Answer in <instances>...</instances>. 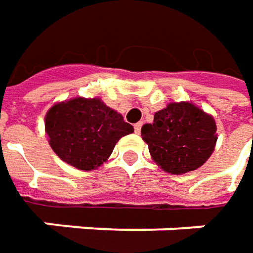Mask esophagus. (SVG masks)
<instances>
[{
    "label": "esophagus",
    "mask_w": 253,
    "mask_h": 253,
    "mask_svg": "<svg viewBox=\"0 0 253 253\" xmlns=\"http://www.w3.org/2000/svg\"><path fill=\"white\" fill-rule=\"evenodd\" d=\"M133 128H135V132H136V133H139V132H141V129H142V122H138V124H135V125H133Z\"/></svg>",
    "instance_id": "34e87169"
}]
</instances>
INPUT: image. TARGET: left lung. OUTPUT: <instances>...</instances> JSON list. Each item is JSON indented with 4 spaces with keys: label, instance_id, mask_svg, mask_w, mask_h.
<instances>
[{
    "label": "left lung",
    "instance_id": "1",
    "mask_svg": "<svg viewBox=\"0 0 253 253\" xmlns=\"http://www.w3.org/2000/svg\"><path fill=\"white\" fill-rule=\"evenodd\" d=\"M153 161L165 171L181 174L211 156L217 142L214 118L190 102H171L155 114L153 124L142 126Z\"/></svg>",
    "mask_w": 253,
    "mask_h": 253
}]
</instances>
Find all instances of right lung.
Listing matches in <instances>:
<instances>
[{"instance_id":"obj_1","label":"right lung","mask_w":253,"mask_h":253,"mask_svg":"<svg viewBox=\"0 0 253 253\" xmlns=\"http://www.w3.org/2000/svg\"><path fill=\"white\" fill-rule=\"evenodd\" d=\"M44 128L54 153L80 170H92L110 158L117 142L133 126L100 98H73L53 105Z\"/></svg>"}]
</instances>
